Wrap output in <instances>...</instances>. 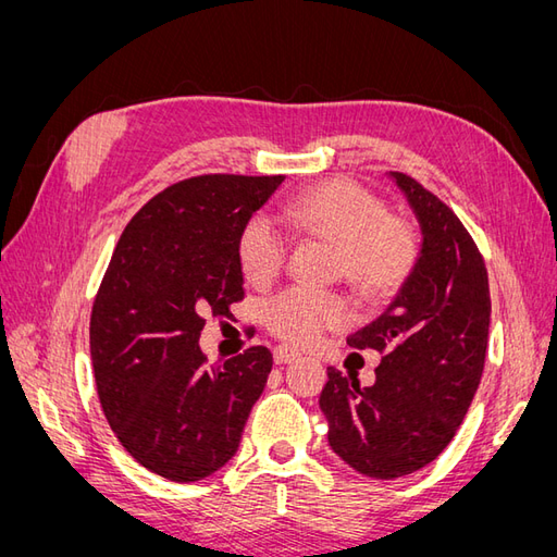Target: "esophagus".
I'll list each match as a JSON object with an SVG mask.
<instances>
[{"label": "esophagus", "instance_id": "34e87169", "mask_svg": "<svg viewBox=\"0 0 557 557\" xmlns=\"http://www.w3.org/2000/svg\"><path fill=\"white\" fill-rule=\"evenodd\" d=\"M299 358H301V352L290 348V346H276L274 348V362L276 364H290V362H295Z\"/></svg>", "mask_w": 557, "mask_h": 557}]
</instances>
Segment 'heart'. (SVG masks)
I'll list each match as a JSON object with an SVG mask.
<instances>
[{
    "instance_id": "b5f03b06",
    "label": "heart",
    "mask_w": 557,
    "mask_h": 557,
    "mask_svg": "<svg viewBox=\"0 0 557 557\" xmlns=\"http://www.w3.org/2000/svg\"><path fill=\"white\" fill-rule=\"evenodd\" d=\"M283 223L299 237L334 244V276L346 278L364 299L395 295L418 260L413 227L385 215L383 201L352 181H325L299 193L283 209ZM237 252L244 276L262 288L281 272L285 242L267 218L252 215L239 232ZM348 318L346 297L307 288L285 290L264 309L267 325L293 344H309Z\"/></svg>"
}]
</instances>
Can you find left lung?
I'll use <instances>...</instances> for the list:
<instances>
[{
	"label": "left lung",
	"instance_id": "left-lung-1",
	"mask_svg": "<svg viewBox=\"0 0 557 557\" xmlns=\"http://www.w3.org/2000/svg\"><path fill=\"white\" fill-rule=\"evenodd\" d=\"M420 227L411 276L385 311L346 336L352 348L385 350L376 381L327 367L320 393L330 448L372 479H399L430 465L458 432L481 383L491 290L469 232L440 197L407 174L387 172Z\"/></svg>",
	"mask_w": 557,
	"mask_h": 557
}]
</instances>
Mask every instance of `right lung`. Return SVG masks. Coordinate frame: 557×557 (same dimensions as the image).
<instances>
[{"instance_id": "add662e5", "label": "right lung", "mask_w": 557, "mask_h": 557, "mask_svg": "<svg viewBox=\"0 0 557 557\" xmlns=\"http://www.w3.org/2000/svg\"><path fill=\"white\" fill-rule=\"evenodd\" d=\"M283 176H199L156 195L121 234L92 307L97 395L117 442L176 483L211 476L239 448L272 352L207 364V315L244 297L239 232Z\"/></svg>"}]
</instances>
